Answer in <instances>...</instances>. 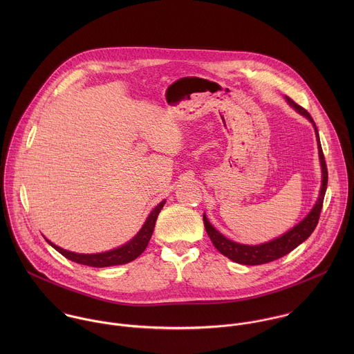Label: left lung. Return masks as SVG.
I'll use <instances>...</instances> for the list:
<instances>
[{"instance_id": "obj_1", "label": "left lung", "mask_w": 354, "mask_h": 354, "mask_svg": "<svg viewBox=\"0 0 354 354\" xmlns=\"http://www.w3.org/2000/svg\"><path fill=\"white\" fill-rule=\"evenodd\" d=\"M286 100L300 114L305 115L315 127V132H316V138H317L319 158H320V165H322V174H323L320 195H319L317 202L310 209V212L304 218L299 225H296L293 229H290L283 236H281V237H278L272 241H268L266 244H261V245H244V244H239V243H234V241L226 239L208 222L207 216L203 215V222H204V226H205V232H207L208 237L211 239L214 247L222 254L229 257L230 260H233L236 263H240V264H245V266L264 264V263L274 261V260L292 252L296 247H299L312 234V232L315 230V227L319 222V218H320V211H322V207H323V201H324V195H326V189H327L328 171H327L324 153L322 150V145H320V139H319V132H317V128H316L310 114L300 104H297L293 100H290L289 97H286Z\"/></svg>"}]
</instances>
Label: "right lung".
<instances>
[{
	"label": "right lung",
	"instance_id": "1",
	"mask_svg": "<svg viewBox=\"0 0 354 354\" xmlns=\"http://www.w3.org/2000/svg\"><path fill=\"white\" fill-rule=\"evenodd\" d=\"M165 204L163 202L159 203L153 209L151 214L149 215L146 223L143 225V227L140 229V232L124 247H120L117 250L109 251V252L94 253V254H83V253L69 252L65 251L54 244H51L48 240V243L50 244L54 250H57L62 256H65L66 259L83 264V266H91V267H109V266H118V264H125L129 263L132 260H135L138 256H140L145 252V250L149 245V241L151 239L152 232L155 227V221L158 218V214L160 212L162 207Z\"/></svg>",
	"mask_w": 354,
	"mask_h": 354
}]
</instances>
